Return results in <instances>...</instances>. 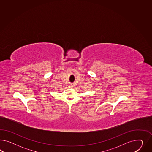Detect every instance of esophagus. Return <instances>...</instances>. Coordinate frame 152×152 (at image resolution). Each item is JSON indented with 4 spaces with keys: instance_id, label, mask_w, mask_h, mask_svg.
Returning a JSON list of instances; mask_svg holds the SVG:
<instances>
[{
    "instance_id": "34e87169",
    "label": "esophagus",
    "mask_w": 152,
    "mask_h": 152,
    "mask_svg": "<svg viewBox=\"0 0 152 152\" xmlns=\"http://www.w3.org/2000/svg\"><path fill=\"white\" fill-rule=\"evenodd\" d=\"M69 87L70 88H72V87H73V86H72V84H70V85H69Z\"/></svg>"
}]
</instances>
